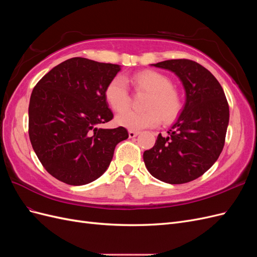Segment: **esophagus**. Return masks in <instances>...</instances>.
<instances>
[{
  "instance_id": "1",
  "label": "esophagus",
  "mask_w": 257,
  "mask_h": 257,
  "mask_svg": "<svg viewBox=\"0 0 257 257\" xmlns=\"http://www.w3.org/2000/svg\"><path fill=\"white\" fill-rule=\"evenodd\" d=\"M137 135H139V132H137V131H128V136H130V138H134V137H136Z\"/></svg>"
}]
</instances>
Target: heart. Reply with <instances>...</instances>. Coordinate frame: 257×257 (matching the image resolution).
Returning <instances> with one entry per match:
<instances>
[{"mask_svg":"<svg viewBox=\"0 0 257 257\" xmlns=\"http://www.w3.org/2000/svg\"><path fill=\"white\" fill-rule=\"evenodd\" d=\"M131 81L137 90L148 92L145 100L147 110L121 112L115 119L120 126L131 131H141L157 126L161 116L163 121L170 122L181 112V97L166 76L153 71H145L135 74ZM105 98L114 111H122L127 107L130 95L126 81L122 76L113 77L107 84Z\"/></svg>","mask_w":257,"mask_h":257,"instance_id":"heart-1","label":"heart"}]
</instances>
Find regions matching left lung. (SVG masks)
<instances>
[{"label":"left lung","mask_w":257,"mask_h":257,"mask_svg":"<svg viewBox=\"0 0 257 257\" xmlns=\"http://www.w3.org/2000/svg\"><path fill=\"white\" fill-rule=\"evenodd\" d=\"M168 69L181 80L185 104L166 137L159 134L145 165L154 178L169 184L195 180L211 167L223 150L229 107L215 77L197 62L167 60L152 64Z\"/></svg>","instance_id":"obj_1"}]
</instances>
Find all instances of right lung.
Returning <instances> with one entry per match:
<instances>
[{
  "label": "right lung",
  "instance_id": "add662e5",
  "mask_svg": "<svg viewBox=\"0 0 257 257\" xmlns=\"http://www.w3.org/2000/svg\"><path fill=\"white\" fill-rule=\"evenodd\" d=\"M121 66L72 58L34 87L29 105L31 144L47 172L69 185L96 180L109 166L125 127L99 128L113 118L105 89Z\"/></svg>",
  "mask_w": 257,
  "mask_h": 257
}]
</instances>
